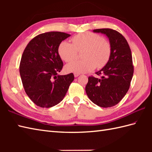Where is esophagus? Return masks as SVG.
<instances>
[{
	"label": "esophagus",
	"mask_w": 152,
	"mask_h": 152,
	"mask_svg": "<svg viewBox=\"0 0 152 152\" xmlns=\"http://www.w3.org/2000/svg\"><path fill=\"white\" fill-rule=\"evenodd\" d=\"M74 77H78L80 75V73H74Z\"/></svg>",
	"instance_id": "1"
}]
</instances>
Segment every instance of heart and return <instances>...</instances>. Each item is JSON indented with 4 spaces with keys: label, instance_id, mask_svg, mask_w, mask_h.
<instances>
[{
    "label": "heart",
    "instance_id": "obj_1",
    "mask_svg": "<svg viewBox=\"0 0 152 152\" xmlns=\"http://www.w3.org/2000/svg\"><path fill=\"white\" fill-rule=\"evenodd\" d=\"M72 43L62 41L58 47V53L65 62L74 59L82 51V60H74L68 63L65 69L74 73L88 72L104 67L110 58L111 46L108 40L98 34L91 32L80 33L72 38Z\"/></svg>",
    "mask_w": 152,
    "mask_h": 152
}]
</instances>
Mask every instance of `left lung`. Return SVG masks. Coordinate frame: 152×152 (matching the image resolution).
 Listing matches in <instances>:
<instances>
[{"mask_svg": "<svg viewBox=\"0 0 152 152\" xmlns=\"http://www.w3.org/2000/svg\"><path fill=\"white\" fill-rule=\"evenodd\" d=\"M95 33L106 34L111 46L107 64L96 74L101 78L89 76L86 91L89 99L101 107L116 105L127 93L133 76L131 51L125 37L112 28H99Z\"/></svg>", "mask_w": 152, "mask_h": 152, "instance_id": "1", "label": "left lung"}]
</instances>
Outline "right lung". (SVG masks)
Instances as JSON below:
<instances>
[{
  "label": "right lung",
  "mask_w": 152,
  "mask_h": 152,
  "mask_svg": "<svg viewBox=\"0 0 152 152\" xmlns=\"http://www.w3.org/2000/svg\"><path fill=\"white\" fill-rule=\"evenodd\" d=\"M70 34L48 32L37 35L23 53L19 73L25 93L35 104L50 108L62 101L73 82V73L58 75L63 63L58 53L59 44Z\"/></svg>",
  "instance_id": "1"
}]
</instances>
